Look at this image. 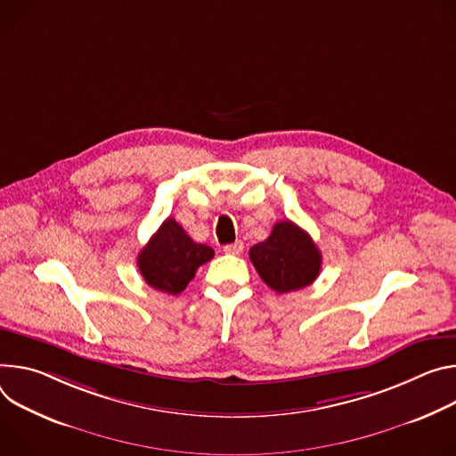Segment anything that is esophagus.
Instances as JSON below:
<instances>
[{"instance_id":"1","label":"esophagus","mask_w":456,"mask_h":456,"mask_svg":"<svg viewBox=\"0 0 456 456\" xmlns=\"http://www.w3.org/2000/svg\"><path fill=\"white\" fill-rule=\"evenodd\" d=\"M242 248H244L242 240H235L232 244L223 246V251H224V254H228V256H239V254H242Z\"/></svg>"}]
</instances>
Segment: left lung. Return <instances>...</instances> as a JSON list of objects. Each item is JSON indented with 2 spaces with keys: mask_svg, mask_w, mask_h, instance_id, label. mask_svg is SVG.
I'll list each match as a JSON object with an SVG mask.
<instances>
[{
  "mask_svg": "<svg viewBox=\"0 0 456 456\" xmlns=\"http://www.w3.org/2000/svg\"><path fill=\"white\" fill-rule=\"evenodd\" d=\"M249 261L273 291L288 293L319 277L322 256L308 232L291 221H279L266 240L249 248Z\"/></svg>",
  "mask_w": 456,
  "mask_h": 456,
  "instance_id": "left-lung-1",
  "label": "left lung"
}]
</instances>
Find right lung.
Returning a JSON list of instances; mask_svg holds the SVG:
<instances>
[{"label": "right lung", "mask_w": 456, "mask_h": 456, "mask_svg": "<svg viewBox=\"0 0 456 456\" xmlns=\"http://www.w3.org/2000/svg\"><path fill=\"white\" fill-rule=\"evenodd\" d=\"M214 257V249L197 244L183 226L168 217L139 251L137 268L148 286L177 295L195 277L199 266Z\"/></svg>", "instance_id": "right-lung-1"}]
</instances>
